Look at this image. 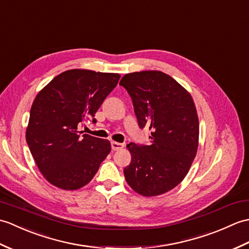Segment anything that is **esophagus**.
<instances>
[{
    "instance_id": "1",
    "label": "esophagus",
    "mask_w": 249,
    "mask_h": 249,
    "mask_svg": "<svg viewBox=\"0 0 249 249\" xmlns=\"http://www.w3.org/2000/svg\"><path fill=\"white\" fill-rule=\"evenodd\" d=\"M110 147H112V150L117 151V150H120L121 148H124V143H120L117 142H110Z\"/></svg>"
}]
</instances>
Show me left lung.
Wrapping results in <instances>:
<instances>
[{"mask_svg": "<svg viewBox=\"0 0 249 249\" xmlns=\"http://www.w3.org/2000/svg\"><path fill=\"white\" fill-rule=\"evenodd\" d=\"M119 85L132 99L140 128L151 131L149 145H126L132 159L124 178L142 196L164 194L184 179L196 156L199 123L194 101L161 71L128 73Z\"/></svg>", "mask_w": 249, "mask_h": 249, "instance_id": "obj_1", "label": "left lung"}]
</instances>
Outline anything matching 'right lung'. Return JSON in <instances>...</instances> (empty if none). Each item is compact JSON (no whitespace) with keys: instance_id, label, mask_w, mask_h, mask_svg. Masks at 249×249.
<instances>
[{"instance_id":"add662e5","label":"right lung","mask_w":249,"mask_h":249,"mask_svg":"<svg viewBox=\"0 0 249 249\" xmlns=\"http://www.w3.org/2000/svg\"><path fill=\"white\" fill-rule=\"evenodd\" d=\"M118 73L72 69L49 83L31 108L26 142L43 177L66 191L86 185L110 151L107 140L83 134L80 125L92 119L117 85Z\"/></svg>"}]
</instances>
